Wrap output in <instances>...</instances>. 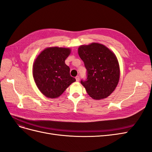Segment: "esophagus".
Segmentation results:
<instances>
[{
  "mask_svg": "<svg viewBox=\"0 0 152 152\" xmlns=\"http://www.w3.org/2000/svg\"><path fill=\"white\" fill-rule=\"evenodd\" d=\"M75 79H76V81L77 82H79L80 80V77L79 76H77L75 77Z\"/></svg>",
  "mask_w": 152,
  "mask_h": 152,
  "instance_id": "34e87169",
  "label": "esophagus"
}]
</instances>
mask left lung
<instances>
[{
	"label": "left lung",
	"instance_id": "left-lung-1",
	"mask_svg": "<svg viewBox=\"0 0 152 152\" xmlns=\"http://www.w3.org/2000/svg\"><path fill=\"white\" fill-rule=\"evenodd\" d=\"M78 53L87 70V79L80 81L87 93L94 99L107 98L115 89L120 77L115 55L98 43L81 45Z\"/></svg>",
	"mask_w": 152,
	"mask_h": 152
}]
</instances>
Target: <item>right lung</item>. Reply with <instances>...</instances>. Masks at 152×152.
<instances>
[{
  "label": "right lung",
  "instance_id": "1",
  "mask_svg": "<svg viewBox=\"0 0 152 152\" xmlns=\"http://www.w3.org/2000/svg\"><path fill=\"white\" fill-rule=\"evenodd\" d=\"M71 50L68 48H49L36 58L33 76L37 86L44 96L56 98L76 80L70 74V68L65 59Z\"/></svg>",
  "mask_w": 152,
  "mask_h": 152
}]
</instances>
